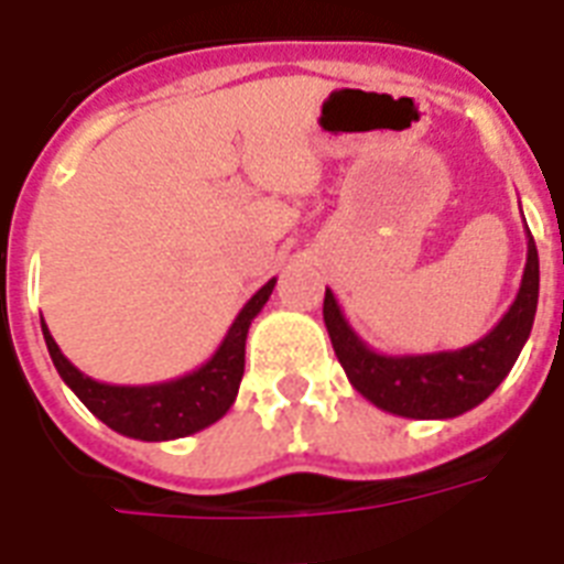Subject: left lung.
I'll list each match as a JSON object with an SVG mask.
<instances>
[{
  "mask_svg": "<svg viewBox=\"0 0 564 564\" xmlns=\"http://www.w3.org/2000/svg\"><path fill=\"white\" fill-rule=\"evenodd\" d=\"M535 307H539V251L530 236L521 290L511 301V307L482 339L464 349L425 351V355H384L369 349L343 316L330 290H325L322 316L337 360L360 397L387 414L411 416V420H449L485 402L500 387L502 378L509 376L523 343L530 339Z\"/></svg>",
  "mask_w": 564,
  "mask_h": 564,
  "instance_id": "8db88e82",
  "label": "left lung"
}]
</instances>
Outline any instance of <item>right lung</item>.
<instances>
[{
    "mask_svg": "<svg viewBox=\"0 0 564 564\" xmlns=\"http://www.w3.org/2000/svg\"><path fill=\"white\" fill-rule=\"evenodd\" d=\"M272 290L274 278L253 292L213 358L200 364L195 372L171 378V381H159V384L129 387L94 381L91 376L79 372L70 360L64 358L43 319L41 328L62 381L70 387L73 393L82 399V405L88 408L97 420L115 429L118 435L135 437V441H174V437L195 435L230 411L245 372L248 328H251L253 316L263 311Z\"/></svg>",
    "mask_w": 564,
    "mask_h": 564,
    "instance_id": "obj_1",
    "label": "right lung"
}]
</instances>
